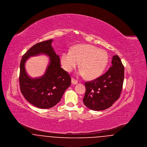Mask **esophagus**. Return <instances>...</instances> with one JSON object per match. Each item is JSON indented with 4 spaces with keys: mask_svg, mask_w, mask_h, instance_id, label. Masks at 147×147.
Instances as JSON below:
<instances>
[{
    "mask_svg": "<svg viewBox=\"0 0 147 147\" xmlns=\"http://www.w3.org/2000/svg\"><path fill=\"white\" fill-rule=\"evenodd\" d=\"M71 83L73 84H77L78 83V80L74 78H71Z\"/></svg>",
    "mask_w": 147,
    "mask_h": 147,
    "instance_id": "esophagus-1",
    "label": "esophagus"
}]
</instances>
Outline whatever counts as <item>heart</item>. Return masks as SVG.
Segmentation results:
<instances>
[{
  "mask_svg": "<svg viewBox=\"0 0 147 147\" xmlns=\"http://www.w3.org/2000/svg\"><path fill=\"white\" fill-rule=\"evenodd\" d=\"M109 62V55L104 49L91 45H79L61 56L63 69L70 72L79 65V74L89 80L95 79L104 73Z\"/></svg>",
  "mask_w": 147,
  "mask_h": 147,
  "instance_id": "b5f03b06",
  "label": "heart"
}]
</instances>
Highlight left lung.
Here are the masks:
<instances>
[{
    "label": "left lung",
    "instance_id": "left-lung-1",
    "mask_svg": "<svg viewBox=\"0 0 147 147\" xmlns=\"http://www.w3.org/2000/svg\"><path fill=\"white\" fill-rule=\"evenodd\" d=\"M112 65L104 74L85 83L83 102L88 108L101 111L111 107L120 97L125 68L117 55L113 56Z\"/></svg>",
    "mask_w": 147,
    "mask_h": 147
}]
</instances>
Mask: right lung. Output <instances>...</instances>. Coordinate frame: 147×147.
I'll list each match as a JSON object with an SVG mask.
<instances>
[{
	"mask_svg": "<svg viewBox=\"0 0 147 147\" xmlns=\"http://www.w3.org/2000/svg\"><path fill=\"white\" fill-rule=\"evenodd\" d=\"M52 40H49L35 44L23 55L20 65L21 93L30 104L40 109H49L55 106L71 84L70 76L61 68L59 57L52 48ZM41 53L49 56V65L42 77L31 78L25 70V62L28 57Z\"/></svg>",
	"mask_w": 147,
	"mask_h": 147,
	"instance_id": "obj_1",
	"label": "right lung"
}]
</instances>
